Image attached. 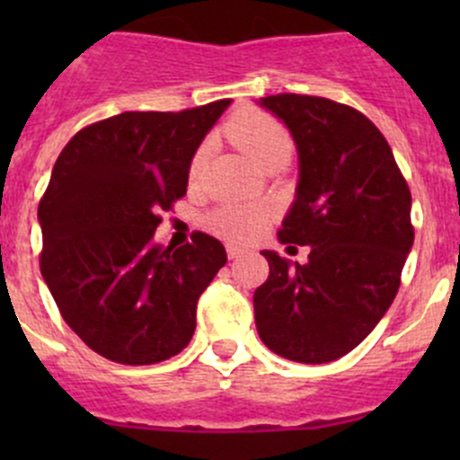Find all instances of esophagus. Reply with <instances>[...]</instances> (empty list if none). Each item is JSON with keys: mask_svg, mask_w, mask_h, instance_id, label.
<instances>
[{"mask_svg": "<svg viewBox=\"0 0 460 460\" xmlns=\"http://www.w3.org/2000/svg\"><path fill=\"white\" fill-rule=\"evenodd\" d=\"M244 253H247V249L244 247H238V244H226V256H229L231 260L244 256Z\"/></svg>", "mask_w": 460, "mask_h": 460, "instance_id": "34e87169", "label": "esophagus"}]
</instances>
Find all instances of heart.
<instances>
[{"label": "heart", "instance_id": "1", "mask_svg": "<svg viewBox=\"0 0 460 460\" xmlns=\"http://www.w3.org/2000/svg\"><path fill=\"white\" fill-rule=\"evenodd\" d=\"M229 137L247 153L249 160L262 169L267 162L276 157L291 155V137L282 128L280 122H276L269 115L260 111H244L235 115L226 127ZM208 146L204 144L196 151L191 162V175H196L207 162ZM269 222V211L264 207H252V204H229L220 207L207 217V225L213 234L222 235L226 240H252L262 234V229Z\"/></svg>", "mask_w": 460, "mask_h": 460}]
</instances>
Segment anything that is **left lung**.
Wrapping results in <instances>:
<instances>
[{
	"label": "left lung",
	"mask_w": 460,
	"mask_h": 460,
	"mask_svg": "<svg viewBox=\"0 0 460 460\" xmlns=\"http://www.w3.org/2000/svg\"><path fill=\"white\" fill-rule=\"evenodd\" d=\"M298 151V184L282 244L312 247L305 264L271 249L253 294L256 327L273 354L332 363L358 347L396 298L414 244L411 193L383 133L327 97H260Z\"/></svg>",
	"instance_id": "1"
}]
</instances>
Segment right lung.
I'll list each match as a JSON object with an SVG mask.
<instances>
[{"label": "right lung", "instance_id": "add662e5", "mask_svg": "<svg viewBox=\"0 0 460 460\" xmlns=\"http://www.w3.org/2000/svg\"><path fill=\"white\" fill-rule=\"evenodd\" d=\"M229 104L127 111L82 128L55 162L37 208L41 278L68 327L113 363H162L193 338L198 298L226 252L200 231L178 249L153 235Z\"/></svg>", "mask_w": 460, "mask_h": 460}]
</instances>
